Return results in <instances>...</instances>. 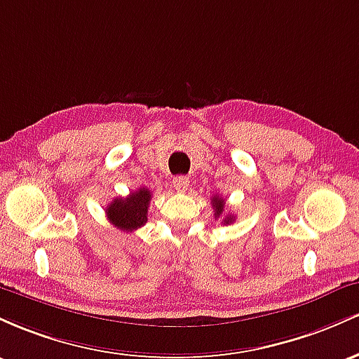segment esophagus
I'll use <instances>...</instances> for the list:
<instances>
[{
	"mask_svg": "<svg viewBox=\"0 0 359 359\" xmlns=\"http://www.w3.org/2000/svg\"><path fill=\"white\" fill-rule=\"evenodd\" d=\"M188 183H190V180H188L187 176H176V178L172 180V187H175V190L180 193L187 191Z\"/></svg>",
	"mask_w": 359,
	"mask_h": 359,
	"instance_id": "34e87169",
	"label": "esophagus"
}]
</instances>
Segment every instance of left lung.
Listing matches in <instances>:
<instances>
[{"label":"left lung","instance_id":"obj_1","mask_svg":"<svg viewBox=\"0 0 359 359\" xmlns=\"http://www.w3.org/2000/svg\"><path fill=\"white\" fill-rule=\"evenodd\" d=\"M212 207H213V212H215V213H213V215H215L217 219H219L220 215H224L225 200L222 198V196H213V198H212ZM222 222H224L225 225H229L231 222H233V215H225Z\"/></svg>","mask_w":359,"mask_h":359}]
</instances>
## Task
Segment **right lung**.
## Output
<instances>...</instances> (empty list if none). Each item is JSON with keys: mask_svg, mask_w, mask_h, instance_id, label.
Listing matches in <instances>:
<instances>
[{"mask_svg": "<svg viewBox=\"0 0 359 359\" xmlns=\"http://www.w3.org/2000/svg\"><path fill=\"white\" fill-rule=\"evenodd\" d=\"M149 201H151V190L147 188L132 191L127 198H115L107 207L108 220L123 232L137 231L147 222Z\"/></svg>", "mask_w": 359, "mask_h": 359, "instance_id": "right-lung-1", "label": "right lung"}]
</instances>
